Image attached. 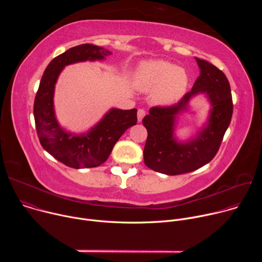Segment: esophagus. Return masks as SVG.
Returning <instances> with one entry per match:
<instances>
[{"label": "esophagus", "mask_w": 262, "mask_h": 262, "mask_svg": "<svg viewBox=\"0 0 262 262\" xmlns=\"http://www.w3.org/2000/svg\"><path fill=\"white\" fill-rule=\"evenodd\" d=\"M145 110H143V108H140L139 111H138V121L139 122H141L142 121V119L144 118V116H145Z\"/></svg>", "instance_id": "34e87169"}]
</instances>
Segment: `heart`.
<instances>
[{"label":"heart","mask_w":262,"mask_h":262,"mask_svg":"<svg viewBox=\"0 0 262 262\" xmlns=\"http://www.w3.org/2000/svg\"><path fill=\"white\" fill-rule=\"evenodd\" d=\"M135 86L144 93L152 92L151 99L160 105H171L179 101L189 84L188 73L165 60L143 61L137 68Z\"/></svg>","instance_id":"b5f03b06"}]
</instances>
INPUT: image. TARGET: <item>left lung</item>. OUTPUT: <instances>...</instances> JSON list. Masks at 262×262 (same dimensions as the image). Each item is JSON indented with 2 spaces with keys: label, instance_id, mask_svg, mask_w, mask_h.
<instances>
[{
  "label": "left lung",
  "instance_id": "1",
  "mask_svg": "<svg viewBox=\"0 0 262 262\" xmlns=\"http://www.w3.org/2000/svg\"><path fill=\"white\" fill-rule=\"evenodd\" d=\"M200 69L192 90L168 107L155 106L143 119L148 132L144 147L145 165L166 175L195 171L216 155L232 117L233 104L229 82L222 70L205 60L195 58ZM202 94L211 104L204 126L192 138L181 141L176 137L179 115L188 111L189 101Z\"/></svg>",
  "mask_w": 262,
  "mask_h": 262
}]
</instances>
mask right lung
I'll use <instances>...</instances> for the list:
<instances>
[{"label": "right lung", "mask_w": 262, "mask_h": 262, "mask_svg": "<svg viewBox=\"0 0 262 262\" xmlns=\"http://www.w3.org/2000/svg\"><path fill=\"white\" fill-rule=\"evenodd\" d=\"M112 52L94 45H81L66 51L51 61L45 70L34 101V118L40 144L56 160L74 168H93L104 163L113 147L127 128L137 124V108H110L88 132H67L57 120L55 86L67 65L101 61Z\"/></svg>", "instance_id": "obj_1"}]
</instances>
